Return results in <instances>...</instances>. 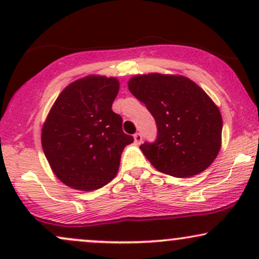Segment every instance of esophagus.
Wrapping results in <instances>:
<instances>
[{"label": "esophagus", "instance_id": "1", "mask_svg": "<svg viewBox=\"0 0 259 259\" xmlns=\"http://www.w3.org/2000/svg\"><path fill=\"white\" fill-rule=\"evenodd\" d=\"M134 141H135L136 145L141 144V141H142V135H141V134L136 133L135 135H134Z\"/></svg>", "mask_w": 259, "mask_h": 259}]
</instances>
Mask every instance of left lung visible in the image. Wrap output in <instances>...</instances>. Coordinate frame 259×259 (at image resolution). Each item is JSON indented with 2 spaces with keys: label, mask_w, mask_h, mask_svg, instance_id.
I'll list each match as a JSON object with an SVG mask.
<instances>
[{
  "label": "left lung",
  "mask_w": 259,
  "mask_h": 259,
  "mask_svg": "<svg viewBox=\"0 0 259 259\" xmlns=\"http://www.w3.org/2000/svg\"><path fill=\"white\" fill-rule=\"evenodd\" d=\"M127 86L156 120V141L140 148L157 170L190 178L212 164L222 146L223 120L200 86L185 76L159 73L134 76Z\"/></svg>",
  "instance_id": "8db88e82"
}]
</instances>
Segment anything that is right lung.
Instances as JSON below:
<instances>
[{
  "mask_svg": "<svg viewBox=\"0 0 259 259\" xmlns=\"http://www.w3.org/2000/svg\"><path fill=\"white\" fill-rule=\"evenodd\" d=\"M118 91L115 78L90 75L68 85L52 106L41 144L53 173L67 186L92 191L117 175L121 152L134 141L112 111Z\"/></svg>",
  "mask_w": 259,
  "mask_h": 259,
  "instance_id": "right-lung-1",
  "label": "right lung"
}]
</instances>
